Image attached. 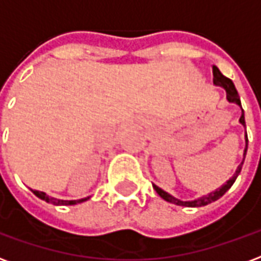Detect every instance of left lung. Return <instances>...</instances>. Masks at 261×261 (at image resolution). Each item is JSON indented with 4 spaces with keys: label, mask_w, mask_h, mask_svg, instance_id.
Instances as JSON below:
<instances>
[{
    "label": "left lung",
    "mask_w": 261,
    "mask_h": 261,
    "mask_svg": "<svg viewBox=\"0 0 261 261\" xmlns=\"http://www.w3.org/2000/svg\"><path fill=\"white\" fill-rule=\"evenodd\" d=\"M213 75H214V78H213L214 85L222 86L225 91H226V100H228L229 103H236V105H238V106L242 109L241 97H239V95H238V91H236L233 82H232L229 78H226L225 75L221 74V71H219V69L217 68L215 65L213 67ZM239 123H241L243 127H246V124H245V113H243V109H242V116H241V119H239ZM245 138H246V148H245V152H243V161H245V156H246V151H247V134ZM243 161H242V164L238 166L235 175L232 176V177H230L229 180L226 181L225 185H222V186L219 187V189H217L215 192L208 193V194H205V196L198 197V198H196V200H192V201H183V200H179V198H176V197H173L172 194H169V193H166L165 190H162V189L156 186V185H152V186H153V189H155V192L158 193L159 196L162 197L165 201L172 202V204H176V205H181V207H202V205H207V204H210V202L217 201L218 198H221V197L224 196L225 193L229 190L230 186L235 183L238 175L241 173Z\"/></svg>",
    "instance_id": "1"
}]
</instances>
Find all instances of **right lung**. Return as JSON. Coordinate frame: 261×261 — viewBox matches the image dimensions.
I'll use <instances>...</instances> for the list:
<instances>
[{
    "mask_svg": "<svg viewBox=\"0 0 261 261\" xmlns=\"http://www.w3.org/2000/svg\"><path fill=\"white\" fill-rule=\"evenodd\" d=\"M33 194L39 198H42L46 202H51L54 205H75V204H78V202H84L86 201L89 197H86V198H81V200H60V198H54V197L47 196L44 192H39V190H32Z\"/></svg>",
    "mask_w": 261,
    "mask_h": 261,
    "instance_id": "obj_1",
    "label": "right lung"
}]
</instances>
